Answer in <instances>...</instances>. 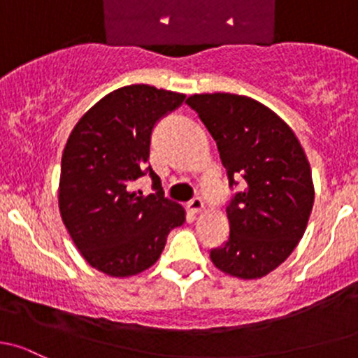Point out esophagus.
Listing matches in <instances>:
<instances>
[{"mask_svg": "<svg viewBox=\"0 0 358 358\" xmlns=\"http://www.w3.org/2000/svg\"><path fill=\"white\" fill-rule=\"evenodd\" d=\"M203 208H205V205H203V200H201V198H193V200L187 203V210H189L191 213H200V212H203Z\"/></svg>", "mask_w": 358, "mask_h": 358, "instance_id": "obj_1", "label": "esophagus"}]
</instances>
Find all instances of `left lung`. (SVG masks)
Listing matches in <instances>:
<instances>
[{"label":"left lung","instance_id":"1","mask_svg":"<svg viewBox=\"0 0 358 358\" xmlns=\"http://www.w3.org/2000/svg\"><path fill=\"white\" fill-rule=\"evenodd\" d=\"M198 113L219 148L229 187V239L210 252L219 271L260 279L278 268L307 229L314 205L310 164L291 127L257 99L231 93L193 94Z\"/></svg>","mask_w":358,"mask_h":358}]
</instances>
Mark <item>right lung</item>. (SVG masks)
I'll use <instances>...</instances> for the list:
<instances>
[{
  "label": "right lung",
  "instance_id": "right-lung-1",
  "mask_svg": "<svg viewBox=\"0 0 358 358\" xmlns=\"http://www.w3.org/2000/svg\"><path fill=\"white\" fill-rule=\"evenodd\" d=\"M184 94L132 84L91 106L70 132L62 155L58 206L70 238L91 267L129 278L160 259L167 236L186 212L164 198L148 165L155 124L182 105ZM150 173L155 193L131 182Z\"/></svg>",
  "mask_w": 358,
  "mask_h": 358
}]
</instances>
